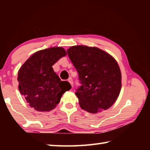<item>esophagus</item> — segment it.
<instances>
[{
	"mask_svg": "<svg viewBox=\"0 0 150 150\" xmlns=\"http://www.w3.org/2000/svg\"><path fill=\"white\" fill-rule=\"evenodd\" d=\"M68 81H69V83L71 84V87H73V79L71 78H69V79H68Z\"/></svg>",
	"mask_w": 150,
	"mask_h": 150,
	"instance_id": "obj_1",
	"label": "esophagus"
}]
</instances>
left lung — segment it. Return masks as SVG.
<instances>
[{
  "label": "left lung",
  "mask_w": 150,
  "mask_h": 150,
  "mask_svg": "<svg viewBox=\"0 0 150 150\" xmlns=\"http://www.w3.org/2000/svg\"><path fill=\"white\" fill-rule=\"evenodd\" d=\"M81 86L75 95L81 108L90 113L106 110L121 90V71L115 58L96 47L75 45L67 50Z\"/></svg>",
  "instance_id": "left-lung-1"
}]
</instances>
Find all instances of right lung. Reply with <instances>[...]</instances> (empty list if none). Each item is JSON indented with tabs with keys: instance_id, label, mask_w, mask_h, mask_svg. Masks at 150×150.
<instances>
[{
	"instance_id": "add662e5",
	"label": "right lung",
	"mask_w": 150,
	"mask_h": 150,
	"mask_svg": "<svg viewBox=\"0 0 150 150\" xmlns=\"http://www.w3.org/2000/svg\"><path fill=\"white\" fill-rule=\"evenodd\" d=\"M67 55L62 47H54L34 53L20 68L18 88L30 107L37 111L53 110L63 94L71 88L67 81H62L52 66Z\"/></svg>"
}]
</instances>
